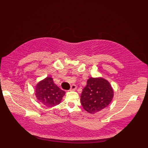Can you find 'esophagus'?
Returning a JSON list of instances; mask_svg holds the SVG:
<instances>
[{
	"mask_svg": "<svg viewBox=\"0 0 148 148\" xmlns=\"http://www.w3.org/2000/svg\"><path fill=\"white\" fill-rule=\"evenodd\" d=\"M77 89V86L75 85V84H73V85L71 86V88H70V90L71 91H74Z\"/></svg>",
	"mask_w": 148,
	"mask_h": 148,
	"instance_id": "obj_1",
	"label": "esophagus"
}]
</instances>
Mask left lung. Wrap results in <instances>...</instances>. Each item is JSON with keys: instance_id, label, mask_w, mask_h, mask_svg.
<instances>
[{"instance_id": "left-lung-1", "label": "left lung", "mask_w": 148, "mask_h": 148, "mask_svg": "<svg viewBox=\"0 0 148 148\" xmlns=\"http://www.w3.org/2000/svg\"><path fill=\"white\" fill-rule=\"evenodd\" d=\"M114 91L110 84L103 78L91 77L81 95V102L84 109L91 114L97 113L110 103Z\"/></svg>"}]
</instances>
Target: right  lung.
Here are the masks:
<instances>
[{
  "label": "right lung",
  "instance_id": "obj_1",
  "mask_svg": "<svg viewBox=\"0 0 148 148\" xmlns=\"http://www.w3.org/2000/svg\"><path fill=\"white\" fill-rule=\"evenodd\" d=\"M65 92L56 85L51 77H47L40 81L36 87V97L48 107L59 104Z\"/></svg>",
  "mask_w": 148,
  "mask_h": 148
}]
</instances>
